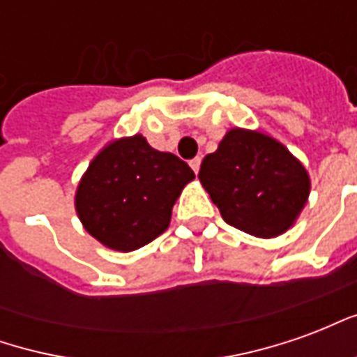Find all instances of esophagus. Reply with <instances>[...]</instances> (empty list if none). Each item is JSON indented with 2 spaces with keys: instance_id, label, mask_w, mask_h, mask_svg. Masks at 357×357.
Listing matches in <instances>:
<instances>
[{
  "instance_id": "34e87169",
  "label": "esophagus",
  "mask_w": 357,
  "mask_h": 357,
  "mask_svg": "<svg viewBox=\"0 0 357 357\" xmlns=\"http://www.w3.org/2000/svg\"><path fill=\"white\" fill-rule=\"evenodd\" d=\"M191 168H193V172L195 174H199V168H201V156H197V158H193V160H191Z\"/></svg>"
}]
</instances>
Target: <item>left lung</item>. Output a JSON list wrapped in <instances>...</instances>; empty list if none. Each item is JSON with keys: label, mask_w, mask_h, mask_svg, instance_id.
Listing matches in <instances>:
<instances>
[{"label": "left lung", "mask_w": 357, "mask_h": 357, "mask_svg": "<svg viewBox=\"0 0 357 357\" xmlns=\"http://www.w3.org/2000/svg\"><path fill=\"white\" fill-rule=\"evenodd\" d=\"M199 179L227 224L264 239L287 231L310 195L307 172L289 149L241 128L204 156Z\"/></svg>", "instance_id": "obj_1"}]
</instances>
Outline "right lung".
Segmentation results:
<instances>
[{
    "instance_id": "right-lung-1",
    "label": "right lung",
    "mask_w": 357,
    "mask_h": 357,
    "mask_svg": "<svg viewBox=\"0 0 357 357\" xmlns=\"http://www.w3.org/2000/svg\"><path fill=\"white\" fill-rule=\"evenodd\" d=\"M195 178L189 164L145 137L112 141L89 164L76 191V212L105 247L130 252L170 225L172 206Z\"/></svg>"
}]
</instances>
